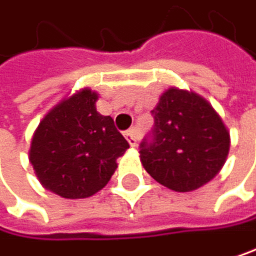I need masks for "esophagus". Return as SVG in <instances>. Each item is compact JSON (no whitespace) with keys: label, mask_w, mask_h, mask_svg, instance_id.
Returning <instances> with one entry per match:
<instances>
[{"label":"esophagus","mask_w":256,"mask_h":256,"mask_svg":"<svg viewBox=\"0 0 256 256\" xmlns=\"http://www.w3.org/2000/svg\"><path fill=\"white\" fill-rule=\"evenodd\" d=\"M126 138H127V141H129V144L130 146H136V140H138V130L135 129V127H132V129H129L126 134Z\"/></svg>","instance_id":"1"}]
</instances>
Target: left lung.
Returning <instances> with one entry per match:
<instances>
[{
    "mask_svg": "<svg viewBox=\"0 0 256 256\" xmlns=\"http://www.w3.org/2000/svg\"><path fill=\"white\" fill-rule=\"evenodd\" d=\"M154 129L140 144L144 170L172 191L188 192L208 184L224 166L230 134L202 96L171 86L152 110Z\"/></svg>",
    "mask_w": 256,
    "mask_h": 256,
    "instance_id": "8db88e82",
    "label": "left lung"
}]
</instances>
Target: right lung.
<instances>
[{
  "label": "right lung",
  "instance_id": "add662e5",
  "mask_svg": "<svg viewBox=\"0 0 256 256\" xmlns=\"http://www.w3.org/2000/svg\"><path fill=\"white\" fill-rule=\"evenodd\" d=\"M98 93L84 88L46 113L34 132L29 162L40 184L65 199L102 190L129 143L110 116L96 110Z\"/></svg>",
  "mask_w": 256,
  "mask_h": 256
}]
</instances>
